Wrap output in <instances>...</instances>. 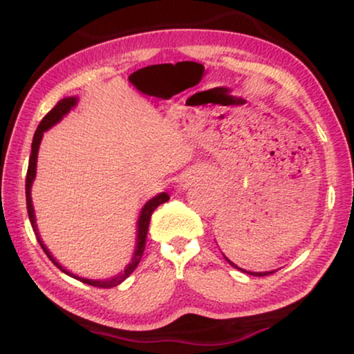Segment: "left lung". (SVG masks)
<instances>
[{
  "label": "left lung",
  "instance_id": "8db88e82",
  "mask_svg": "<svg viewBox=\"0 0 354 354\" xmlns=\"http://www.w3.org/2000/svg\"><path fill=\"white\" fill-rule=\"evenodd\" d=\"M225 259H227V258H225ZM227 261H229V263H230L232 266H234V268H236V266H235L234 263H232L230 259H227ZM236 269H239V268H236ZM240 270H243V269H240ZM243 272H246V270H243ZM272 272H275V270H270V272H248V274H251V275H258V277H264V275H269V274H272Z\"/></svg>",
  "mask_w": 354,
  "mask_h": 354
}]
</instances>
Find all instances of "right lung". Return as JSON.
Segmentation results:
<instances>
[{
  "label": "right lung",
  "instance_id": "1",
  "mask_svg": "<svg viewBox=\"0 0 354 354\" xmlns=\"http://www.w3.org/2000/svg\"><path fill=\"white\" fill-rule=\"evenodd\" d=\"M77 103V98H64L61 101H57V104L53 108L50 113H48L45 118L41 119L40 125L37 127V132L33 135V142H32V153H30V159H28V169H27V177H26V198H27V212H28V219H30V224L33 227V232H35L37 235V240L40 246L45 251L48 258L51 259V263L56 266L57 269H61L62 272L71 275V277L74 279H79L80 282H84L86 285H91V287H98V288H113V287H118L119 283H122L125 279L129 277L130 274L133 272L135 269H137V266L140 261H142V256H143V251H145V245H147V235H148V227H149V221H151V214L153 211L156 209L159 205H162V203H166L169 200V195L167 193H159L158 196H154L153 200H149L147 205L143 206L142 209V214H140V219H138V235H137V250H135L133 253V258H132V263L127 266V269L124 270V272H120L119 275H115L113 279H108V280H90V279H82V277H77L69 270H66L62 266L57 263V261L53 258L50 251L46 250V246L43 245V241L40 240V235H38L37 232V225H35V214H33V206H32V198H30V187H32V182L33 178H35V169H37V154H38V147H40V142H41V137H43V132L48 130L51 127V125H55L57 120H61L62 115L66 113H69V109L72 108Z\"/></svg>",
  "mask_w": 354,
  "mask_h": 354
}]
</instances>
